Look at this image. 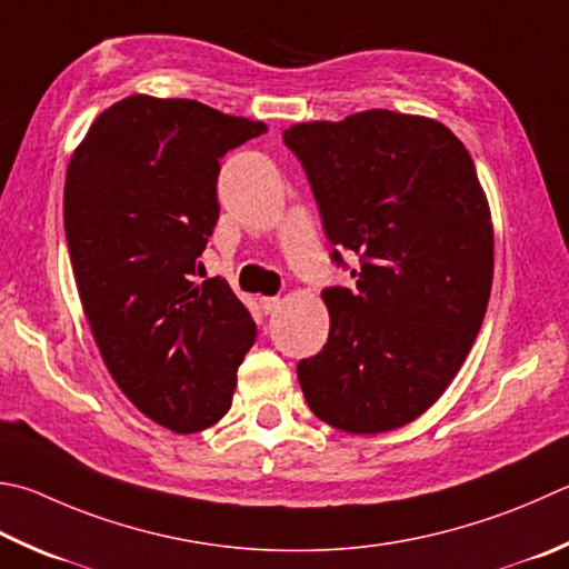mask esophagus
<instances>
[{"instance_id": "obj_1", "label": "esophagus", "mask_w": 569, "mask_h": 569, "mask_svg": "<svg viewBox=\"0 0 569 569\" xmlns=\"http://www.w3.org/2000/svg\"><path fill=\"white\" fill-rule=\"evenodd\" d=\"M258 306H261V311L268 316V313H273L278 306H281V298H278V296H261V298H258Z\"/></svg>"}]
</instances>
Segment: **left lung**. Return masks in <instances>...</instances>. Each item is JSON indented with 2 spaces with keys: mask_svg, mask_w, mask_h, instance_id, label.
Wrapping results in <instances>:
<instances>
[{
  "mask_svg": "<svg viewBox=\"0 0 569 569\" xmlns=\"http://www.w3.org/2000/svg\"><path fill=\"white\" fill-rule=\"evenodd\" d=\"M353 288H323L328 343L298 363L320 420L373 436L422 416L470 353L492 286L475 163L440 121L388 109L283 131Z\"/></svg>",
  "mask_w": 569,
  "mask_h": 569,
  "instance_id": "1",
  "label": "left lung"
}]
</instances>
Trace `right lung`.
Returning <instances> with one entry per match:
<instances>
[{
	"label": "right lung",
	"mask_w": 569,
	"mask_h": 569,
	"mask_svg": "<svg viewBox=\"0 0 569 569\" xmlns=\"http://www.w3.org/2000/svg\"><path fill=\"white\" fill-rule=\"evenodd\" d=\"M263 121L191 99L127 97L69 161L64 231L81 306L123 396L173 432L231 408L256 323L223 278L196 283L219 221L221 159Z\"/></svg>",
	"instance_id": "right-lung-1"
}]
</instances>
